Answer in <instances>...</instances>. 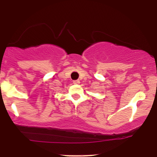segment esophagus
<instances>
[{"label": "esophagus", "instance_id": "1", "mask_svg": "<svg viewBox=\"0 0 157 157\" xmlns=\"http://www.w3.org/2000/svg\"><path fill=\"white\" fill-rule=\"evenodd\" d=\"M73 82H74V84H79L80 83V80H74L73 81Z\"/></svg>", "mask_w": 157, "mask_h": 157}]
</instances>
